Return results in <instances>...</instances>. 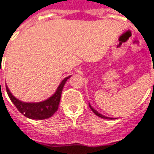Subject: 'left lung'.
<instances>
[{
	"label": "left lung",
	"mask_w": 154,
	"mask_h": 154,
	"mask_svg": "<svg viewBox=\"0 0 154 154\" xmlns=\"http://www.w3.org/2000/svg\"><path fill=\"white\" fill-rule=\"evenodd\" d=\"M89 107H90V109L92 110V111L94 112V114H96L97 116H99V117H100V118H103V119H112V118H108V117H106V116H104V115H102V114H100V112H98L96 111V110H94L92 106H91V105L89 104Z\"/></svg>",
	"instance_id": "obj_1"
}]
</instances>
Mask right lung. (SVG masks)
<instances>
[{"label": "right lung", "instance_id": "obj_1", "mask_svg": "<svg viewBox=\"0 0 154 154\" xmlns=\"http://www.w3.org/2000/svg\"><path fill=\"white\" fill-rule=\"evenodd\" d=\"M69 78H70V76L66 77L61 81V83L60 84V86L56 90V92L54 93V94H53L49 99H48L44 101H42V102H38V103L22 102V101L17 100L15 97L12 95V94L10 93L9 89L8 88L7 86H6V89H7V93L8 94V97L10 98L11 101L16 106V108L19 110L20 113H22L24 116H26L29 119H45L50 118L51 116H53L54 113L58 110L61 93H62V89H63V87L65 85L66 80Z\"/></svg>", "mask_w": 154, "mask_h": 154}]
</instances>
